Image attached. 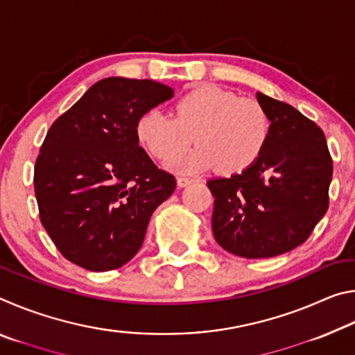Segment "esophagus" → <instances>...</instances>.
Returning <instances> with one entry per match:
<instances>
[{
    "mask_svg": "<svg viewBox=\"0 0 355 355\" xmlns=\"http://www.w3.org/2000/svg\"><path fill=\"white\" fill-rule=\"evenodd\" d=\"M194 180L192 178H186V177H178L177 178V186L178 188H186V186H189Z\"/></svg>",
    "mask_w": 355,
    "mask_h": 355,
    "instance_id": "esophagus-1",
    "label": "esophagus"
}]
</instances>
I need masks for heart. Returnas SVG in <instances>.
<instances>
[{
    "mask_svg": "<svg viewBox=\"0 0 355 355\" xmlns=\"http://www.w3.org/2000/svg\"><path fill=\"white\" fill-rule=\"evenodd\" d=\"M173 163L182 172H200L218 166L225 175L248 169L263 153L271 135V119L260 101L238 97L213 84L184 94L175 105V117L153 107L136 122V136L148 153L161 161L182 155Z\"/></svg>",
    "mask_w": 355,
    "mask_h": 355,
    "instance_id": "obj_1",
    "label": "heart"
}]
</instances>
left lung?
<instances>
[{
	"label": "left lung",
	"instance_id": "obj_1",
	"mask_svg": "<svg viewBox=\"0 0 355 355\" xmlns=\"http://www.w3.org/2000/svg\"><path fill=\"white\" fill-rule=\"evenodd\" d=\"M257 100L271 119L263 153L241 173L207 184L220 248L244 258H271L302 244L326 214L334 166L315 122L261 92Z\"/></svg>",
	"mask_w": 355,
	"mask_h": 355
}]
</instances>
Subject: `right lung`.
<instances>
[{
  "label": "right lung",
  "instance_id": "right-lung-1",
  "mask_svg": "<svg viewBox=\"0 0 355 355\" xmlns=\"http://www.w3.org/2000/svg\"><path fill=\"white\" fill-rule=\"evenodd\" d=\"M173 97L153 80L111 76L64 112L40 147L34 189L42 225L69 261L87 271L123 266L175 178L139 147L136 122Z\"/></svg>",
  "mask_w": 355,
  "mask_h": 355
}]
</instances>
